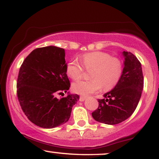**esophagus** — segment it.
Instances as JSON below:
<instances>
[{
  "mask_svg": "<svg viewBox=\"0 0 159 159\" xmlns=\"http://www.w3.org/2000/svg\"><path fill=\"white\" fill-rule=\"evenodd\" d=\"M86 98H87L86 96H80V101H84Z\"/></svg>",
  "mask_w": 159,
  "mask_h": 159,
  "instance_id": "1",
  "label": "esophagus"
}]
</instances>
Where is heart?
Masks as SVG:
<instances>
[{
	"instance_id": "heart-1",
	"label": "heart",
	"mask_w": 159,
	"mask_h": 159,
	"mask_svg": "<svg viewBox=\"0 0 159 159\" xmlns=\"http://www.w3.org/2000/svg\"><path fill=\"white\" fill-rule=\"evenodd\" d=\"M82 66L90 69V80L75 82L73 90L80 95H89L103 88L109 90L118 83L122 73V64L117 57L105 52L94 51L84 54L81 57ZM66 74L74 80H80L83 75L81 65L76 60H71L66 65Z\"/></svg>"
}]
</instances>
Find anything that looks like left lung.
I'll use <instances>...</instances> for the list:
<instances>
[{"mask_svg":"<svg viewBox=\"0 0 159 159\" xmlns=\"http://www.w3.org/2000/svg\"><path fill=\"white\" fill-rule=\"evenodd\" d=\"M124 68L114 89L98 99V108L92 113L95 121L106 125H117L129 118L136 109L143 88L141 64L131 52L124 51Z\"/></svg>","mask_w":159,"mask_h":159,"instance_id":"8db88e82","label":"left lung"}]
</instances>
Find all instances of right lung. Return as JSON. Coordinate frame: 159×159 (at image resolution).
I'll return each mask as SVG.
<instances>
[{
    "instance_id": "obj_1",
    "label": "right lung",
    "mask_w": 159,
    "mask_h": 159,
    "mask_svg": "<svg viewBox=\"0 0 159 159\" xmlns=\"http://www.w3.org/2000/svg\"><path fill=\"white\" fill-rule=\"evenodd\" d=\"M17 97L28 119L38 127L51 129L68 121L79 95L64 96L70 88L64 49L38 48L27 56L19 69Z\"/></svg>"
}]
</instances>
